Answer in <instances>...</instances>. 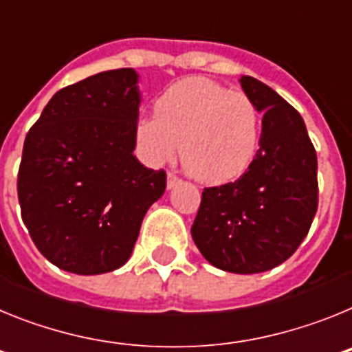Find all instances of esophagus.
Returning <instances> with one entry per match:
<instances>
[{
    "mask_svg": "<svg viewBox=\"0 0 352 352\" xmlns=\"http://www.w3.org/2000/svg\"><path fill=\"white\" fill-rule=\"evenodd\" d=\"M178 183H179V178L176 176V174H173V173L167 174V188H169V190L178 185Z\"/></svg>",
    "mask_w": 352,
    "mask_h": 352,
    "instance_id": "34e87169",
    "label": "esophagus"
}]
</instances>
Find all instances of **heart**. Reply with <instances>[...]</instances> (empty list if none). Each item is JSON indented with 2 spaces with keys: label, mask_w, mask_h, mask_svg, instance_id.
<instances>
[{
  "label": "heart",
  "mask_w": 352,
  "mask_h": 352,
  "mask_svg": "<svg viewBox=\"0 0 352 352\" xmlns=\"http://www.w3.org/2000/svg\"><path fill=\"white\" fill-rule=\"evenodd\" d=\"M153 114L133 126L139 153L151 166L170 162L179 149L192 178L226 185L241 178L259 153L263 118L256 102L206 77L174 82L157 98Z\"/></svg>",
  "instance_id": "b5f03b06"
}]
</instances>
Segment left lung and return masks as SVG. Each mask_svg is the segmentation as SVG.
Returning a JSON list of instances; mask_svg holds the SVG:
<instances>
[{"mask_svg":"<svg viewBox=\"0 0 352 352\" xmlns=\"http://www.w3.org/2000/svg\"><path fill=\"white\" fill-rule=\"evenodd\" d=\"M263 114L256 160L232 183L204 188L192 238L214 268H275L296 252L317 211V155L303 118L270 86L239 79Z\"/></svg>","mask_w":352,"mask_h":352,"instance_id":"obj_1","label":"left lung"}]
</instances>
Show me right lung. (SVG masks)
<instances>
[{
  "instance_id": "add662e5",
  "label": "right lung",
  "mask_w": 352,
  "mask_h": 352,
  "mask_svg": "<svg viewBox=\"0 0 352 352\" xmlns=\"http://www.w3.org/2000/svg\"><path fill=\"white\" fill-rule=\"evenodd\" d=\"M139 76L100 72L60 89L28 132L17 194L33 243L76 275L121 268L166 173L135 158Z\"/></svg>"
}]
</instances>
